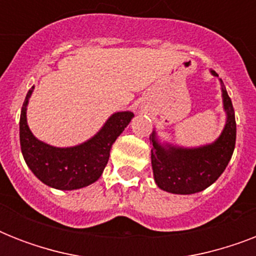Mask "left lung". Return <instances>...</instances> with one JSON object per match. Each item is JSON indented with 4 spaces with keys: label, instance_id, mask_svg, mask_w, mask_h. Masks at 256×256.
Segmentation results:
<instances>
[{
    "label": "left lung",
    "instance_id": "8db88e82",
    "mask_svg": "<svg viewBox=\"0 0 256 256\" xmlns=\"http://www.w3.org/2000/svg\"><path fill=\"white\" fill-rule=\"evenodd\" d=\"M211 73L218 77L214 70ZM222 96L227 122L214 144L198 148H180L162 146L156 140V132L150 136L152 172L160 188L172 194H195L211 186L222 175L232 156L236 140L234 108L223 82Z\"/></svg>",
    "mask_w": 256,
    "mask_h": 256
}]
</instances>
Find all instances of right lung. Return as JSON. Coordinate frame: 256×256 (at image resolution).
<instances>
[{
    "mask_svg": "<svg viewBox=\"0 0 256 256\" xmlns=\"http://www.w3.org/2000/svg\"><path fill=\"white\" fill-rule=\"evenodd\" d=\"M33 88L34 86L26 94L20 118V142L26 164L41 182L58 190H76L98 180L108 164L112 144L134 114L116 112L85 144L74 148H54L38 140L26 122V106Z\"/></svg>",
    "mask_w": 256,
    "mask_h": 256,
    "instance_id": "obj_1",
    "label": "right lung"
}]
</instances>
